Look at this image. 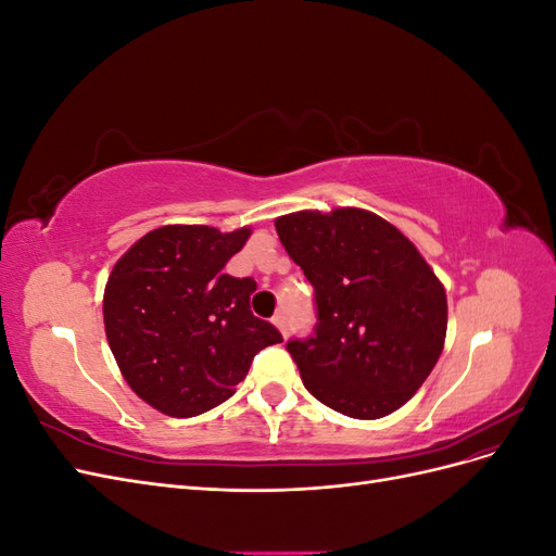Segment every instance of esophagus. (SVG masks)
I'll list each match as a JSON object with an SVG mask.
<instances>
[{"label": "esophagus", "mask_w": 556, "mask_h": 556, "mask_svg": "<svg viewBox=\"0 0 556 556\" xmlns=\"http://www.w3.org/2000/svg\"><path fill=\"white\" fill-rule=\"evenodd\" d=\"M274 325L282 331V336L288 333V323H285V315H282V313H276V315H274Z\"/></svg>", "instance_id": "34e87169"}]
</instances>
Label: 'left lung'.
<instances>
[{"instance_id":"left-lung-1","label":"left lung","mask_w":556,"mask_h":556,"mask_svg":"<svg viewBox=\"0 0 556 556\" xmlns=\"http://www.w3.org/2000/svg\"><path fill=\"white\" fill-rule=\"evenodd\" d=\"M276 231L315 288V331L288 343L306 390L355 419L399 410L443 352V282L371 211H299L276 217Z\"/></svg>"}]
</instances>
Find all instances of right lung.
Segmentation results:
<instances>
[{"label": "right lung", "instance_id": "right-lung-1", "mask_svg": "<svg viewBox=\"0 0 556 556\" xmlns=\"http://www.w3.org/2000/svg\"><path fill=\"white\" fill-rule=\"evenodd\" d=\"M250 227L164 225L115 262L104 290V327L123 378L148 406L194 417L220 406L252 357L282 341L252 315V278L225 274Z\"/></svg>", "mask_w": 556, "mask_h": 556}]
</instances>
